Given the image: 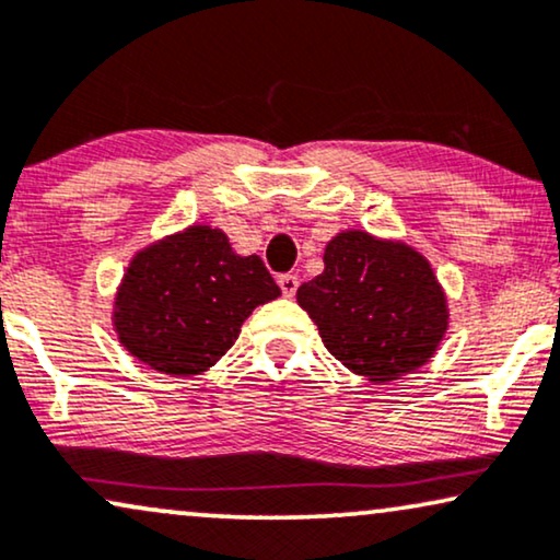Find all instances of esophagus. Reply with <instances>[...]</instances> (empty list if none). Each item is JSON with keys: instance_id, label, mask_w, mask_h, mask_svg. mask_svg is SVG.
<instances>
[{"instance_id": "34e87169", "label": "esophagus", "mask_w": 560, "mask_h": 560, "mask_svg": "<svg viewBox=\"0 0 560 560\" xmlns=\"http://www.w3.org/2000/svg\"><path fill=\"white\" fill-rule=\"evenodd\" d=\"M279 287L284 296H294L296 294V287H300V279H296L294 273H281L279 276Z\"/></svg>"}]
</instances>
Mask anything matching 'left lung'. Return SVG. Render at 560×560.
Returning <instances> with one entry per match:
<instances>
[{
    "label": "left lung",
    "instance_id": "8db88e82",
    "mask_svg": "<svg viewBox=\"0 0 560 560\" xmlns=\"http://www.w3.org/2000/svg\"><path fill=\"white\" fill-rule=\"evenodd\" d=\"M323 260L325 271L296 289V302L338 362L390 382L434 357L447 332V296L419 250L349 230L330 240Z\"/></svg>",
    "mask_w": 560,
    "mask_h": 560
}]
</instances>
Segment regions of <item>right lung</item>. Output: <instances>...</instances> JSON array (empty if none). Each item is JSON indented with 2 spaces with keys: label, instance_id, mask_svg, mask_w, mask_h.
Returning <instances> with one entry per match:
<instances>
[{
  "label": "right lung",
  "instance_id": "1",
  "mask_svg": "<svg viewBox=\"0 0 560 560\" xmlns=\"http://www.w3.org/2000/svg\"><path fill=\"white\" fill-rule=\"evenodd\" d=\"M281 289L222 230L194 228L137 253L116 294L118 341L152 370L188 377L232 349L240 325Z\"/></svg>",
  "mask_w": 560,
  "mask_h": 560
}]
</instances>
